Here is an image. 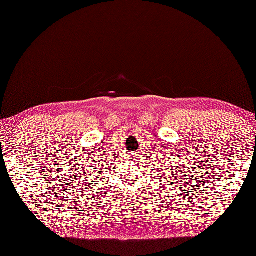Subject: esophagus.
<instances>
[{"label":"esophagus","mask_w":256,"mask_h":256,"mask_svg":"<svg viewBox=\"0 0 256 256\" xmlns=\"http://www.w3.org/2000/svg\"><path fill=\"white\" fill-rule=\"evenodd\" d=\"M131 159H136V158H131Z\"/></svg>","instance_id":"esophagus-1"}]
</instances>
